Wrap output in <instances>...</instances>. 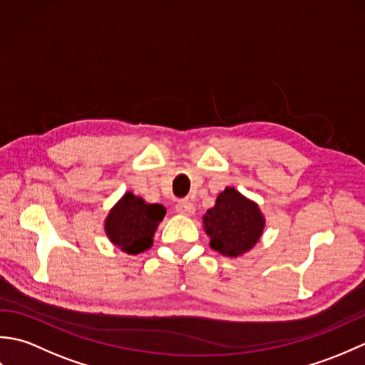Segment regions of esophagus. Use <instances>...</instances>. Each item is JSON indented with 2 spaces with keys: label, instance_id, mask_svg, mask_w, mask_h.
I'll return each instance as SVG.
<instances>
[{
  "label": "esophagus",
  "instance_id": "esophagus-1",
  "mask_svg": "<svg viewBox=\"0 0 365 365\" xmlns=\"http://www.w3.org/2000/svg\"><path fill=\"white\" fill-rule=\"evenodd\" d=\"M175 208H177V212L183 216H192L196 212V208H195V205H192L191 200H178Z\"/></svg>",
  "mask_w": 365,
  "mask_h": 365
}]
</instances>
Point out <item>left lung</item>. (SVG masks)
Here are the masks:
<instances>
[{"mask_svg": "<svg viewBox=\"0 0 365 365\" xmlns=\"http://www.w3.org/2000/svg\"><path fill=\"white\" fill-rule=\"evenodd\" d=\"M204 227L215 251L238 257L259 242L265 218L257 204L235 188H226L216 197L215 207L204 215Z\"/></svg>", "mask_w": 365, "mask_h": 365, "instance_id": "obj_1", "label": "left lung"}]
</instances>
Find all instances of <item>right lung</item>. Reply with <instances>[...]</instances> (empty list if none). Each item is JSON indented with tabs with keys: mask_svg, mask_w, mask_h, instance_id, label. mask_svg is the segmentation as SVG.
Returning a JSON list of instances; mask_svg holds the SVG:
<instances>
[{
	"mask_svg": "<svg viewBox=\"0 0 365 365\" xmlns=\"http://www.w3.org/2000/svg\"><path fill=\"white\" fill-rule=\"evenodd\" d=\"M166 208L160 204H145L141 197L127 192L105 221L108 238L127 254L149 250L158 222L165 218Z\"/></svg>",
	"mask_w": 365,
	"mask_h": 365,
	"instance_id": "right-lung-1",
	"label": "right lung"
}]
</instances>
